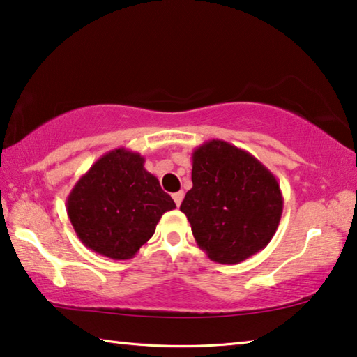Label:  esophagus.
I'll use <instances>...</instances> for the list:
<instances>
[{
	"instance_id": "obj_1",
	"label": "esophagus",
	"mask_w": 357,
	"mask_h": 357,
	"mask_svg": "<svg viewBox=\"0 0 357 357\" xmlns=\"http://www.w3.org/2000/svg\"><path fill=\"white\" fill-rule=\"evenodd\" d=\"M183 196H185L183 191H177V193H174V195H172V197H174L175 204H177V206L182 204V201H183Z\"/></svg>"
}]
</instances>
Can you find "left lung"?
<instances>
[{"label":"left lung","mask_w":357,"mask_h":357,"mask_svg":"<svg viewBox=\"0 0 357 357\" xmlns=\"http://www.w3.org/2000/svg\"><path fill=\"white\" fill-rule=\"evenodd\" d=\"M193 188L180 206L199 249L236 265L265 249L282 215L284 197L270 169L249 151L209 140L191 155Z\"/></svg>","instance_id":"obj_1"}]
</instances>
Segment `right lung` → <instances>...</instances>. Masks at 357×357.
Returning <instances> with one entry per match:
<instances>
[{
	"instance_id": "add662e5",
	"label": "right lung",
	"mask_w": 357,
	"mask_h": 357,
	"mask_svg": "<svg viewBox=\"0 0 357 357\" xmlns=\"http://www.w3.org/2000/svg\"><path fill=\"white\" fill-rule=\"evenodd\" d=\"M140 153L114 148L92 164L67 197V213L87 249L128 260L155 234L162 213L175 209Z\"/></svg>"
}]
</instances>
